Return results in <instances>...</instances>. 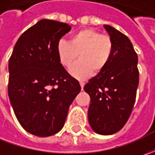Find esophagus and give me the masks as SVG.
<instances>
[{
  "instance_id": "obj_1",
  "label": "esophagus",
  "mask_w": 155,
  "mask_h": 155,
  "mask_svg": "<svg viewBox=\"0 0 155 155\" xmlns=\"http://www.w3.org/2000/svg\"><path fill=\"white\" fill-rule=\"evenodd\" d=\"M79 84H80L81 89H82V90H83V88H84V82H80V83H79Z\"/></svg>"
}]
</instances>
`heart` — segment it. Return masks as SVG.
<instances>
[{
  "mask_svg": "<svg viewBox=\"0 0 155 155\" xmlns=\"http://www.w3.org/2000/svg\"><path fill=\"white\" fill-rule=\"evenodd\" d=\"M113 43L109 36L102 35L91 28H85L72 34L71 40L60 39L57 44V54L64 66H71L79 55L80 60L74 64L70 74L84 79L103 71L110 61Z\"/></svg>",
  "mask_w": 155,
  "mask_h": 155,
  "instance_id": "heart-1",
  "label": "heart"
}]
</instances>
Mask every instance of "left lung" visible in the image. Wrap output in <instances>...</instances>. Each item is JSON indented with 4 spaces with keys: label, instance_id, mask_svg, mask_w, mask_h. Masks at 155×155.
<instances>
[{
    "label": "left lung",
    "instance_id": "left-lung-1",
    "mask_svg": "<svg viewBox=\"0 0 155 155\" xmlns=\"http://www.w3.org/2000/svg\"><path fill=\"white\" fill-rule=\"evenodd\" d=\"M104 27L113 43L106 67L89 80L88 120L94 132L103 135L121 130L132 112L139 84L138 57L126 35L109 25Z\"/></svg>",
    "mask_w": 155,
    "mask_h": 155
}]
</instances>
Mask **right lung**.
<instances>
[{"label": "right lung", "mask_w": 155, "mask_h": 155, "mask_svg": "<svg viewBox=\"0 0 155 155\" xmlns=\"http://www.w3.org/2000/svg\"><path fill=\"white\" fill-rule=\"evenodd\" d=\"M70 30L66 23L40 20L21 34L9 59L10 104L22 128L36 136L62 129L81 91L57 54L58 42Z\"/></svg>", "instance_id": "add662e5"}]
</instances>
